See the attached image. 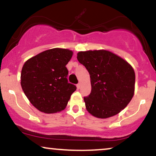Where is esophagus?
Masks as SVG:
<instances>
[{
	"mask_svg": "<svg viewBox=\"0 0 156 156\" xmlns=\"http://www.w3.org/2000/svg\"><path fill=\"white\" fill-rule=\"evenodd\" d=\"M80 87H81V84L80 83H78V84H76V87H77V89H80Z\"/></svg>",
	"mask_w": 156,
	"mask_h": 156,
	"instance_id": "obj_1",
	"label": "esophagus"
}]
</instances>
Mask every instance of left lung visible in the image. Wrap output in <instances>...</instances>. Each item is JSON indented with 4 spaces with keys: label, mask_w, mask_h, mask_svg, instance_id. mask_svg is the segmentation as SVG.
Masks as SVG:
<instances>
[{
    "label": "left lung",
    "mask_w": 156,
    "mask_h": 156,
    "mask_svg": "<svg viewBox=\"0 0 156 156\" xmlns=\"http://www.w3.org/2000/svg\"><path fill=\"white\" fill-rule=\"evenodd\" d=\"M77 59L90 76L92 90L84 98L87 110L102 119L118 114L134 94L135 75L130 64L106 50L80 51Z\"/></svg>",
    "instance_id": "1"
}]
</instances>
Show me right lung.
I'll return each mask as SVG.
<instances>
[{
    "instance_id": "obj_1",
    "label": "right lung",
    "mask_w": 156,
    "mask_h": 156,
    "mask_svg": "<svg viewBox=\"0 0 156 156\" xmlns=\"http://www.w3.org/2000/svg\"><path fill=\"white\" fill-rule=\"evenodd\" d=\"M73 52L65 48L46 50L29 58L22 68L21 84L29 100L44 113H55L66 108L76 90L68 82L66 65Z\"/></svg>"
}]
</instances>
